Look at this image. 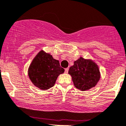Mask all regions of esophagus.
Segmentation results:
<instances>
[{
  "instance_id": "34e87169",
  "label": "esophagus",
  "mask_w": 126,
  "mask_h": 126,
  "mask_svg": "<svg viewBox=\"0 0 126 126\" xmlns=\"http://www.w3.org/2000/svg\"><path fill=\"white\" fill-rule=\"evenodd\" d=\"M68 70H69L68 68H66L65 71H64V73H65V74L68 73Z\"/></svg>"
}]
</instances>
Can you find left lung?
<instances>
[{"label":"left lung","mask_w":126,"mask_h":126,"mask_svg":"<svg viewBox=\"0 0 126 126\" xmlns=\"http://www.w3.org/2000/svg\"><path fill=\"white\" fill-rule=\"evenodd\" d=\"M68 73L71 75L74 86L82 91L94 87L100 79L98 66L92 60L80 57L70 67Z\"/></svg>","instance_id":"left-lung-1"}]
</instances>
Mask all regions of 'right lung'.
Instances as JSON below:
<instances>
[{
  "label": "right lung",
  "mask_w": 126,
  "mask_h": 126,
  "mask_svg": "<svg viewBox=\"0 0 126 126\" xmlns=\"http://www.w3.org/2000/svg\"><path fill=\"white\" fill-rule=\"evenodd\" d=\"M59 61L43 50L32 61L28 68V76L35 87L43 91L54 86L60 74L64 73Z\"/></svg>",
  "instance_id": "obj_1"
}]
</instances>
